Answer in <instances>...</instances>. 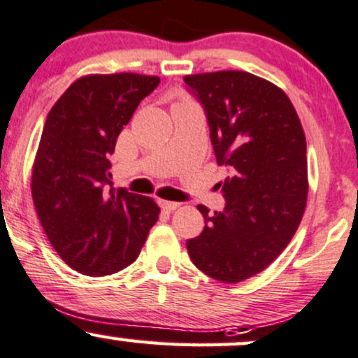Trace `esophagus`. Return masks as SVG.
<instances>
[{
    "label": "esophagus",
    "instance_id": "1",
    "mask_svg": "<svg viewBox=\"0 0 358 358\" xmlns=\"http://www.w3.org/2000/svg\"><path fill=\"white\" fill-rule=\"evenodd\" d=\"M159 207H161V209L168 210V212H173V210L178 209L180 202H171V200H159Z\"/></svg>",
    "mask_w": 358,
    "mask_h": 358
}]
</instances>
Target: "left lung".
Listing matches in <instances>:
<instances>
[{
    "mask_svg": "<svg viewBox=\"0 0 358 358\" xmlns=\"http://www.w3.org/2000/svg\"><path fill=\"white\" fill-rule=\"evenodd\" d=\"M185 90L202 105L226 206L209 214L188 239L192 262L203 273L236 284L260 273L290 239L308 200L306 137L296 108L280 88L245 71L185 76Z\"/></svg>",
    "mask_w": 358,
    "mask_h": 358,
    "instance_id": "obj_1",
    "label": "left lung"
}]
</instances>
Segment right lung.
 Masks as SVG:
<instances>
[{
  "mask_svg": "<svg viewBox=\"0 0 358 358\" xmlns=\"http://www.w3.org/2000/svg\"><path fill=\"white\" fill-rule=\"evenodd\" d=\"M159 78L93 74L69 86L44 124L32 171L34 206L50 245L83 275H110L136 262L159 207L115 192L110 156L137 105Z\"/></svg>",
  "mask_w": 358,
  "mask_h": 358,
  "instance_id": "right-lung-1",
  "label": "right lung"
}]
</instances>
